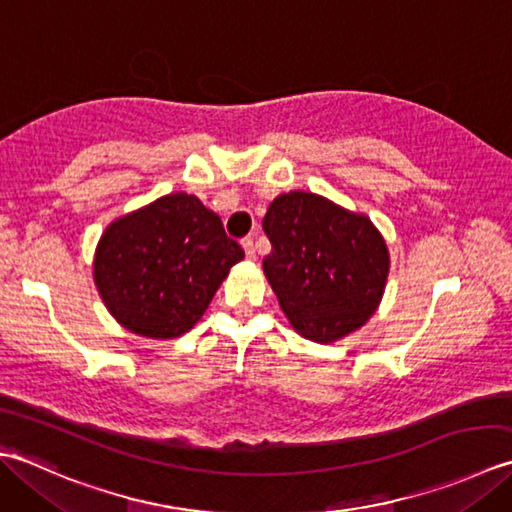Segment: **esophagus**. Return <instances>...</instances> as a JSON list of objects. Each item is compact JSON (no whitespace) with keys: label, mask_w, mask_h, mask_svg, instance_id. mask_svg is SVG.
I'll list each match as a JSON object with an SVG mask.
<instances>
[{"label":"esophagus","mask_w":512,"mask_h":512,"mask_svg":"<svg viewBox=\"0 0 512 512\" xmlns=\"http://www.w3.org/2000/svg\"><path fill=\"white\" fill-rule=\"evenodd\" d=\"M243 247H245V254L249 260L256 258V245H254V238H243Z\"/></svg>","instance_id":"obj_1"}]
</instances>
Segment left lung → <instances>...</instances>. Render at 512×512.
Listing matches in <instances>:
<instances>
[{"instance_id":"obj_1","label":"left lung","mask_w":512,"mask_h":512,"mask_svg":"<svg viewBox=\"0 0 512 512\" xmlns=\"http://www.w3.org/2000/svg\"><path fill=\"white\" fill-rule=\"evenodd\" d=\"M263 229L265 276L300 336L333 342L367 322L389 274L387 245L367 216L289 192L269 205Z\"/></svg>"}]
</instances>
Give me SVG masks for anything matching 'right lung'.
<instances>
[{"label":"right lung","mask_w":512,"mask_h":512,"mask_svg":"<svg viewBox=\"0 0 512 512\" xmlns=\"http://www.w3.org/2000/svg\"><path fill=\"white\" fill-rule=\"evenodd\" d=\"M243 256L221 218L196 196L170 194L106 229L95 283L125 329L145 338H176L196 325L229 267Z\"/></svg>","instance_id":"right-lung-1"}]
</instances>
